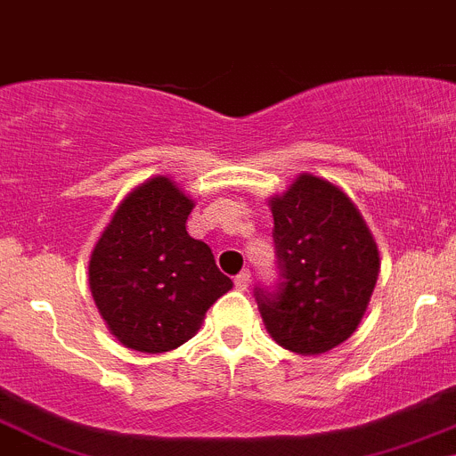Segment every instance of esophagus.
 Segmentation results:
<instances>
[{"instance_id": "esophagus-1", "label": "esophagus", "mask_w": 456, "mask_h": 456, "mask_svg": "<svg viewBox=\"0 0 456 456\" xmlns=\"http://www.w3.org/2000/svg\"><path fill=\"white\" fill-rule=\"evenodd\" d=\"M249 281H252V279H249V270H243V273L236 274V279H233V284H236L238 290H248Z\"/></svg>"}]
</instances>
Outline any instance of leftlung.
<instances>
[{
    "label": "left lung",
    "mask_w": 456,
    "mask_h": 456,
    "mask_svg": "<svg viewBox=\"0 0 456 456\" xmlns=\"http://www.w3.org/2000/svg\"><path fill=\"white\" fill-rule=\"evenodd\" d=\"M274 218L281 284L256 290L261 318L274 343L318 356L346 343L366 314L379 277V249L347 192L302 172L268 200Z\"/></svg>",
    "instance_id": "1"
}]
</instances>
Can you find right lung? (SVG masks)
<instances>
[{"label":"right lung","instance_id":"right-lung-1","mask_svg":"<svg viewBox=\"0 0 456 456\" xmlns=\"http://www.w3.org/2000/svg\"><path fill=\"white\" fill-rule=\"evenodd\" d=\"M192 207L191 195L157 175L122 200L93 248L90 293L129 350L161 354L183 346L208 306L232 290L211 248L186 232Z\"/></svg>","mask_w":456,"mask_h":456}]
</instances>
